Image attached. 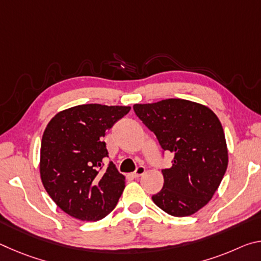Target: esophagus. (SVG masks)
<instances>
[{"mask_svg":"<svg viewBox=\"0 0 261 261\" xmlns=\"http://www.w3.org/2000/svg\"><path fill=\"white\" fill-rule=\"evenodd\" d=\"M145 171H146V169H145V167H138V168H137V169H136V171H135V173L134 174H132V176H134V177H140V176L141 175H144L145 174Z\"/></svg>","mask_w":261,"mask_h":261,"instance_id":"1","label":"esophagus"}]
</instances>
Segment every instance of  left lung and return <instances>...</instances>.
<instances>
[{
	"label": "left lung",
	"mask_w": 261,
	"mask_h": 261,
	"mask_svg": "<svg viewBox=\"0 0 261 261\" xmlns=\"http://www.w3.org/2000/svg\"><path fill=\"white\" fill-rule=\"evenodd\" d=\"M134 109L156 135L173 165L162 170L163 188L152 199L166 213L183 218L208 204L228 167L223 127L213 110L184 99L136 103Z\"/></svg>",
	"instance_id": "1"
}]
</instances>
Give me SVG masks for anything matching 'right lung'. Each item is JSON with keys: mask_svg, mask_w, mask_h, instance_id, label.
<instances>
[{"mask_svg": "<svg viewBox=\"0 0 261 261\" xmlns=\"http://www.w3.org/2000/svg\"><path fill=\"white\" fill-rule=\"evenodd\" d=\"M129 106L79 105L57 113L42 135L40 177L55 204L74 219L99 221L116 206L125 177L108 156L102 140L110 127L130 112Z\"/></svg>", "mask_w": 261, "mask_h": 261, "instance_id": "obj_1", "label": "right lung"}]
</instances>
